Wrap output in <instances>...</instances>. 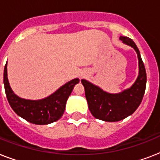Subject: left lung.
<instances>
[{
    "instance_id": "1",
    "label": "left lung",
    "mask_w": 160,
    "mask_h": 160,
    "mask_svg": "<svg viewBox=\"0 0 160 160\" xmlns=\"http://www.w3.org/2000/svg\"><path fill=\"white\" fill-rule=\"evenodd\" d=\"M119 39L133 47L138 55L139 75L131 87L118 94H110L88 80H81L90 113L96 119L107 122L119 121L133 114L140 105L146 87V71L139 49L129 37L120 36Z\"/></svg>"
}]
</instances>
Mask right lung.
<instances>
[{
    "mask_svg": "<svg viewBox=\"0 0 160 160\" xmlns=\"http://www.w3.org/2000/svg\"><path fill=\"white\" fill-rule=\"evenodd\" d=\"M79 82L80 80L75 78L45 99L26 100L17 96L11 90L7 78V62L4 68V85L9 104L19 116L35 124H48L60 119L65 111L68 98L74 86Z\"/></svg>",
    "mask_w": 160,
    "mask_h": 160,
    "instance_id": "right-lung-1",
    "label": "right lung"
}]
</instances>
